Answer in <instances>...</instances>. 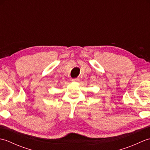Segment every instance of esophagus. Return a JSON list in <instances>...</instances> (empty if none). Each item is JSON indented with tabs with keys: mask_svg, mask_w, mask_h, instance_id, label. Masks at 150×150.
<instances>
[{
	"mask_svg": "<svg viewBox=\"0 0 150 150\" xmlns=\"http://www.w3.org/2000/svg\"><path fill=\"white\" fill-rule=\"evenodd\" d=\"M73 82H78L79 81V78H76V79H72Z\"/></svg>",
	"mask_w": 150,
	"mask_h": 150,
	"instance_id": "1",
	"label": "esophagus"
}]
</instances>
